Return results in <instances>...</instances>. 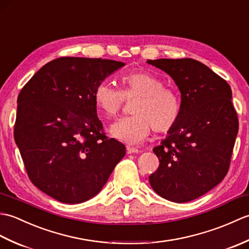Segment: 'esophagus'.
I'll use <instances>...</instances> for the list:
<instances>
[{
    "instance_id": "obj_1",
    "label": "esophagus",
    "mask_w": 249,
    "mask_h": 249,
    "mask_svg": "<svg viewBox=\"0 0 249 249\" xmlns=\"http://www.w3.org/2000/svg\"><path fill=\"white\" fill-rule=\"evenodd\" d=\"M126 149H127V152L129 153V154H131V153H139L140 152L138 149H137V147L129 146V145H127V147H126Z\"/></svg>"
}]
</instances>
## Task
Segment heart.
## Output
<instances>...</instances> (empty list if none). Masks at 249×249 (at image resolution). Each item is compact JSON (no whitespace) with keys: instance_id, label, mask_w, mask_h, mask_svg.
Returning a JSON list of instances; mask_svg holds the SVG:
<instances>
[{"instance_id":"obj_1","label":"heart","mask_w":249,"mask_h":249,"mask_svg":"<svg viewBox=\"0 0 249 249\" xmlns=\"http://www.w3.org/2000/svg\"><path fill=\"white\" fill-rule=\"evenodd\" d=\"M120 89L108 81L95 87L93 98L99 113L111 119L131 102L134 114L112 124L110 133L126 143L137 144L147 138L152 129L166 133L173 128L182 113L181 95L176 88L145 71H134L120 77Z\"/></svg>"}]
</instances>
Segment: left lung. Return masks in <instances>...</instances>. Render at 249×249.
I'll list each match as a JSON object with an SVG mask.
<instances>
[{"mask_svg":"<svg viewBox=\"0 0 249 249\" xmlns=\"http://www.w3.org/2000/svg\"><path fill=\"white\" fill-rule=\"evenodd\" d=\"M170 75L181 92L182 113L153 151L160 160L152 188L173 202H188L219 184L229 170L239 131L231 88L193 59L147 60Z\"/></svg>","mask_w":249,"mask_h":249,"instance_id":"1","label":"left lung"}]
</instances>
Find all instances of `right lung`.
<instances>
[{
    "label": "right lung",
    "instance_id": "1",
    "mask_svg": "<svg viewBox=\"0 0 249 249\" xmlns=\"http://www.w3.org/2000/svg\"><path fill=\"white\" fill-rule=\"evenodd\" d=\"M122 62L63 56L47 63L18 95L14 137L29 178L63 203L97 195L125 156L106 136L93 93Z\"/></svg>",
    "mask_w": 249,
    "mask_h": 249
}]
</instances>
